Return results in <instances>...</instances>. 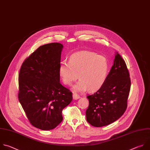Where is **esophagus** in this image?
I'll list each match as a JSON object with an SVG mask.
<instances>
[{"instance_id": "1", "label": "esophagus", "mask_w": 150, "mask_h": 150, "mask_svg": "<svg viewBox=\"0 0 150 150\" xmlns=\"http://www.w3.org/2000/svg\"><path fill=\"white\" fill-rule=\"evenodd\" d=\"M73 99H74V100H77V99H78L80 98V96H79V95H78L77 94L74 93L73 94Z\"/></svg>"}]
</instances>
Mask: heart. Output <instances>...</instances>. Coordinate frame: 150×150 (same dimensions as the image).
Here are the masks:
<instances>
[{
    "label": "heart",
    "mask_w": 150,
    "mask_h": 150,
    "mask_svg": "<svg viewBox=\"0 0 150 150\" xmlns=\"http://www.w3.org/2000/svg\"><path fill=\"white\" fill-rule=\"evenodd\" d=\"M108 71L106 58L96 53L83 51L73 54L69 63L63 62L59 68L63 82L68 86L78 79L73 88L76 92L98 91L104 84Z\"/></svg>",
    "instance_id": "1"
}]
</instances>
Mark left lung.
I'll use <instances>...</instances> for the list:
<instances>
[{
	"instance_id": "obj_1",
	"label": "left lung",
	"mask_w": 150,
	"mask_h": 150,
	"mask_svg": "<svg viewBox=\"0 0 150 150\" xmlns=\"http://www.w3.org/2000/svg\"><path fill=\"white\" fill-rule=\"evenodd\" d=\"M131 88L129 73L122 57L116 52L113 64L103 86L87 96L89 105L87 121L93 127L109 125L120 117L127 108Z\"/></svg>"
}]
</instances>
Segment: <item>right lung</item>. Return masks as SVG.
I'll return each instance as SVG.
<instances>
[{
    "mask_svg": "<svg viewBox=\"0 0 150 150\" xmlns=\"http://www.w3.org/2000/svg\"><path fill=\"white\" fill-rule=\"evenodd\" d=\"M63 45L53 42L40 46L26 58L19 74L18 98L30 123L44 131L63 121V109L72 93L59 83V68Z\"/></svg>",
    "mask_w": 150,
    "mask_h": 150,
    "instance_id": "1",
    "label": "right lung"
}]
</instances>
